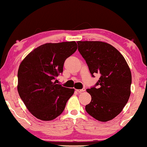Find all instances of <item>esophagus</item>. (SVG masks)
<instances>
[{
	"label": "esophagus",
	"mask_w": 147,
	"mask_h": 147,
	"mask_svg": "<svg viewBox=\"0 0 147 147\" xmlns=\"http://www.w3.org/2000/svg\"><path fill=\"white\" fill-rule=\"evenodd\" d=\"M85 90H86V89H85V88H83L82 89H80V90H78V89L76 90V91L78 93H81V92H84Z\"/></svg>",
	"instance_id": "1"
}]
</instances>
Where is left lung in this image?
<instances>
[{
  "instance_id": "obj_1",
  "label": "left lung",
  "mask_w": 147,
  "mask_h": 147,
  "mask_svg": "<svg viewBox=\"0 0 147 147\" xmlns=\"http://www.w3.org/2000/svg\"><path fill=\"white\" fill-rule=\"evenodd\" d=\"M78 50L92 77L100 78L86 90L92 100L86 112L98 121L106 122L119 114L131 94V73L123 56L114 47L102 41H78Z\"/></svg>"
}]
</instances>
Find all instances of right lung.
Segmentation results:
<instances>
[{"label":"right lung","instance_id":"add662e5","mask_svg":"<svg viewBox=\"0 0 147 147\" xmlns=\"http://www.w3.org/2000/svg\"><path fill=\"white\" fill-rule=\"evenodd\" d=\"M77 49L75 41L45 43L26 57L18 72V92L30 112L43 121L60 115L73 88L57 84L68 57Z\"/></svg>","mask_w":147,"mask_h":147}]
</instances>
